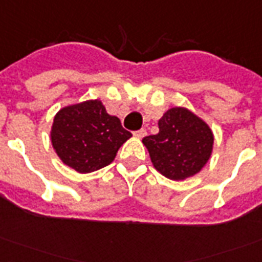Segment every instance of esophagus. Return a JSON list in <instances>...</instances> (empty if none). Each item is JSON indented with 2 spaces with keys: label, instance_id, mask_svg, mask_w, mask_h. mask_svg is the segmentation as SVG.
Listing matches in <instances>:
<instances>
[{
  "label": "esophagus",
  "instance_id": "1",
  "mask_svg": "<svg viewBox=\"0 0 262 262\" xmlns=\"http://www.w3.org/2000/svg\"><path fill=\"white\" fill-rule=\"evenodd\" d=\"M134 135H135L137 138H144L145 135H146V129L144 128L138 129V131H135V133H134Z\"/></svg>",
  "mask_w": 262,
  "mask_h": 262
}]
</instances>
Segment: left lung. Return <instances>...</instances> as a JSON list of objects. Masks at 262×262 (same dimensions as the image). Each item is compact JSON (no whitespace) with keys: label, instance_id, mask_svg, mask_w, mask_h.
<instances>
[{"label":"left lung","instance_id":"left-lung-1","mask_svg":"<svg viewBox=\"0 0 262 262\" xmlns=\"http://www.w3.org/2000/svg\"><path fill=\"white\" fill-rule=\"evenodd\" d=\"M158 124L159 133L142 139L155 169L171 180L196 174L211 156V128L183 107L167 110Z\"/></svg>","mask_w":262,"mask_h":262}]
</instances>
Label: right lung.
<instances>
[{"mask_svg": "<svg viewBox=\"0 0 262 262\" xmlns=\"http://www.w3.org/2000/svg\"><path fill=\"white\" fill-rule=\"evenodd\" d=\"M131 135L100 100H88L57 113L51 142L66 165L79 173H91L110 165Z\"/></svg>", "mask_w": 262, "mask_h": 262, "instance_id": "add662e5", "label": "right lung"}]
</instances>
